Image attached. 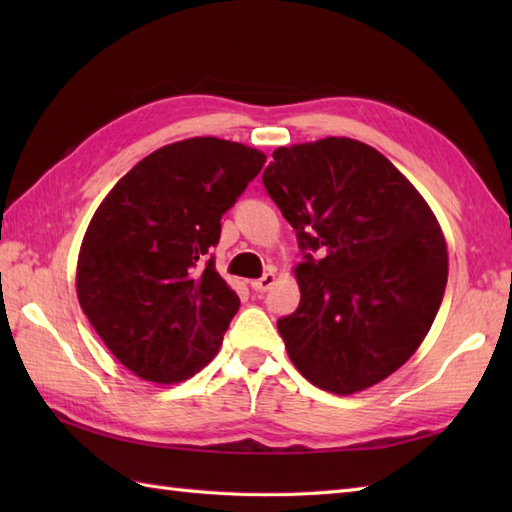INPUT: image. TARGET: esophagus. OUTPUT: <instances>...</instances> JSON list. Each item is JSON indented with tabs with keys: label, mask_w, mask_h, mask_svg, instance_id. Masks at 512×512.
I'll list each match as a JSON object with an SVG mask.
<instances>
[{
	"label": "esophagus",
	"mask_w": 512,
	"mask_h": 512,
	"mask_svg": "<svg viewBox=\"0 0 512 512\" xmlns=\"http://www.w3.org/2000/svg\"><path fill=\"white\" fill-rule=\"evenodd\" d=\"M275 281H277V275L273 273V270H270V273H266L264 277L250 281V288L257 290V292H266V290H270V288L275 286Z\"/></svg>",
	"instance_id": "esophagus-1"
}]
</instances>
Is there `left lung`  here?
Returning <instances> with one entry per match:
<instances>
[{"label":"left lung","instance_id":"obj_1","mask_svg":"<svg viewBox=\"0 0 512 512\" xmlns=\"http://www.w3.org/2000/svg\"><path fill=\"white\" fill-rule=\"evenodd\" d=\"M264 171L297 231L299 308L277 321L292 365L350 396L405 365L442 303L449 255L418 189L361 140L330 136L279 147Z\"/></svg>","mask_w":512,"mask_h":512}]
</instances>
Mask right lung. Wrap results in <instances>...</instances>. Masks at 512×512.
I'll return each instance as SVG.
<instances>
[{
  "label": "right lung",
  "mask_w": 512,
  "mask_h": 512,
  "mask_svg": "<svg viewBox=\"0 0 512 512\" xmlns=\"http://www.w3.org/2000/svg\"><path fill=\"white\" fill-rule=\"evenodd\" d=\"M264 162L233 140H178L140 160L99 204L76 262V297L129 372L171 385L213 361L239 297L209 250Z\"/></svg>",
  "instance_id": "obj_1"
}]
</instances>
